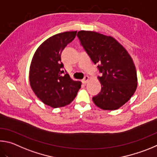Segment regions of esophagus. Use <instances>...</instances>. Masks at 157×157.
Segmentation results:
<instances>
[{"label":"esophagus","instance_id":"obj_1","mask_svg":"<svg viewBox=\"0 0 157 157\" xmlns=\"http://www.w3.org/2000/svg\"><path fill=\"white\" fill-rule=\"evenodd\" d=\"M89 76H86L84 77V78L82 80V83H83V84H86L87 82H88V80H89Z\"/></svg>","mask_w":157,"mask_h":157}]
</instances>
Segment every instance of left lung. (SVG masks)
<instances>
[{
    "label": "left lung",
    "mask_w": 157,
    "mask_h": 157,
    "mask_svg": "<svg viewBox=\"0 0 157 157\" xmlns=\"http://www.w3.org/2000/svg\"><path fill=\"white\" fill-rule=\"evenodd\" d=\"M77 36L102 73L98 76L101 92L92 98L94 104L105 110L119 109L130 100L137 87L136 70L130 54L111 36L83 30Z\"/></svg>",
    "instance_id": "left-lung-1"
}]
</instances>
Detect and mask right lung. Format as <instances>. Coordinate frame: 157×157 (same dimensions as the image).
I'll use <instances>...</instances> for the list:
<instances>
[{
	"label": "right lung",
	"mask_w": 157,
	"mask_h": 157,
	"mask_svg": "<svg viewBox=\"0 0 157 157\" xmlns=\"http://www.w3.org/2000/svg\"><path fill=\"white\" fill-rule=\"evenodd\" d=\"M77 31L54 35L36 51L29 69L30 86L37 97L54 108L70 104L81 88L64 70L61 62L63 49L76 37Z\"/></svg>",
	"instance_id": "1"
}]
</instances>
